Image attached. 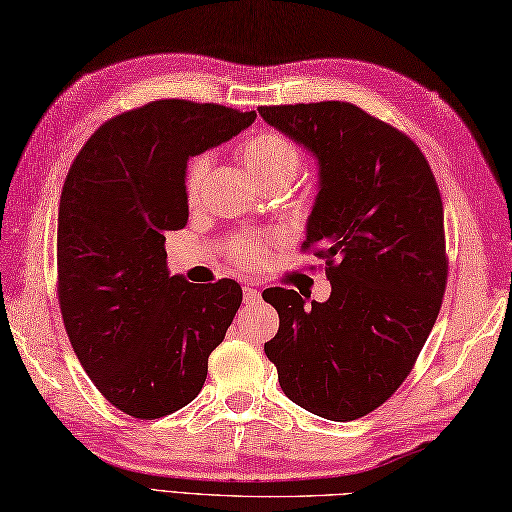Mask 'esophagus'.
<instances>
[{
	"mask_svg": "<svg viewBox=\"0 0 512 512\" xmlns=\"http://www.w3.org/2000/svg\"><path fill=\"white\" fill-rule=\"evenodd\" d=\"M259 290L253 288V284H244V303H248V306H255V303L259 301Z\"/></svg>",
	"mask_w": 512,
	"mask_h": 512,
	"instance_id": "esophagus-1",
	"label": "esophagus"
}]
</instances>
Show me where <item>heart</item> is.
Instances as JSON below:
<instances>
[{"mask_svg": "<svg viewBox=\"0 0 512 512\" xmlns=\"http://www.w3.org/2000/svg\"><path fill=\"white\" fill-rule=\"evenodd\" d=\"M242 160L246 169L253 173L257 182H273V180H290L297 176L301 167V151L290 143L286 136L275 132H264L253 138H248L242 145ZM209 156H195L189 167L187 176H184V191L187 198L193 202L198 198L200 187L204 182L206 171H209ZM233 257L239 264L248 268H257L264 264L266 259V246L257 235H244L239 237L233 248Z\"/></svg>", "mask_w": 512, "mask_h": 512, "instance_id": "b5f03b06", "label": "heart"}]
</instances>
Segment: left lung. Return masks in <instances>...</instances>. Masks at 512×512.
Instances as JSON below:
<instances>
[{
  "label": "left lung",
  "mask_w": 512,
  "mask_h": 512,
  "mask_svg": "<svg viewBox=\"0 0 512 512\" xmlns=\"http://www.w3.org/2000/svg\"><path fill=\"white\" fill-rule=\"evenodd\" d=\"M317 160L306 242L328 266V301L275 288L279 332L264 345L284 394L314 416H365L411 372L447 284L444 211L422 151L343 101L259 107Z\"/></svg>",
  "instance_id": "obj_1"
}]
</instances>
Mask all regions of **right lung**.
Instances as JSON below:
<instances>
[{
  "label": "right lung",
  "mask_w": 512,
  "mask_h": 512,
  "mask_svg": "<svg viewBox=\"0 0 512 512\" xmlns=\"http://www.w3.org/2000/svg\"><path fill=\"white\" fill-rule=\"evenodd\" d=\"M255 118L213 103L151 101L96 129L63 182V325L96 389L129 416L154 420L189 405L242 303L233 279L195 286L171 275L165 231L189 220V158Z\"/></svg>",
  "instance_id": "add662e5"
}]
</instances>
